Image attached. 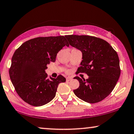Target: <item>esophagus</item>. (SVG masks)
Here are the masks:
<instances>
[{
  "instance_id": "34e87169",
  "label": "esophagus",
  "mask_w": 134,
  "mask_h": 134,
  "mask_svg": "<svg viewBox=\"0 0 134 134\" xmlns=\"http://www.w3.org/2000/svg\"><path fill=\"white\" fill-rule=\"evenodd\" d=\"M71 80H72V77H66V81H69Z\"/></svg>"
}]
</instances>
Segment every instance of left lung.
Segmentation results:
<instances>
[{
    "label": "left lung",
    "instance_id": "8db88e82",
    "mask_svg": "<svg viewBox=\"0 0 134 134\" xmlns=\"http://www.w3.org/2000/svg\"><path fill=\"white\" fill-rule=\"evenodd\" d=\"M69 43L82 53V61L77 74L86 73V80L75 77L80 86L74 92L77 97L96 103L110 94L120 75L118 54L109 43L96 37L78 35L65 36Z\"/></svg>",
    "mask_w": 134,
    "mask_h": 134
}]
</instances>
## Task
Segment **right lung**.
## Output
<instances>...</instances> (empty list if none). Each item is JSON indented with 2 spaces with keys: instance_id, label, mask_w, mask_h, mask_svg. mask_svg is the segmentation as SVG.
Segmentation results:
<instances>
[{
  "instance_id": "add662e5",
  "label": "right lung",
  "mask_w": 134,
  "mask_h": 134,
  "mask_svg": "<svg viewBox=\"0 0 134 134\" xmlns=\"http://www.w3.org/2000/svg\"><path fill=\"white\" fill-rule=\"evenodd\" d=\"M69 46L65 36L40 37L24 42L11 59L9 77L17 94L27 103L41 106L55 97L60 83L66 79L59 75L48 78L47 65L54 62L57 53Z\"/></svg>"
}]
</instances>
